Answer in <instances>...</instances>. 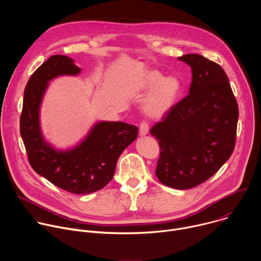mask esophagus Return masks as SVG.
Wrapping results in <instances>:
<instances>
[{"mask_svg":"<svg viewBox=\"0 0 261 261\" xmlns=\"http://www.w3.org/2000/svg\"><path fill=\"white\" fill-rule=\"evenodd\" d=\"M148 129H150V127H148V124H147L146 122L142 121V122L140 123V125H139V134H140L141 136L146 135V134L148 133Z\"/></svg>","mask_w":261,"mask_h":261,"instance_id":"esophagus-1","label":"esophagus"}]
</instances>
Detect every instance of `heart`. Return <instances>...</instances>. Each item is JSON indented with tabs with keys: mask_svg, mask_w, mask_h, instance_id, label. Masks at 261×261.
<instances>
[{
	"mask_svg": "<svg viewBox=\"0 0 261 261\" xmlns=\"http://www.w3.org/2000/svg\"><path fill=\"white\" fill-rule=\"evenodd\" d=\"M139 89L154 91L143 103L144 113L151 118H160L173 106L180 91V83L174 76L163 79L158 71L146 73L139 83Z\"/></svg>",
	"mask_w": 261,
	"mask_h": 261,
	"instance_id": "b5f03b06",
	"label": "heart"
}]
</instances>
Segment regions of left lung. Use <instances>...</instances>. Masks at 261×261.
<instances>
[{
	"mask_svg": "<svg viewBox=\"0 0 261 261\" xmlns=\"http://www.w3.org/2000/svg\"><path fill=\"white\" fill-rule=\"evenodd\" d=\"M177 59L191 67L189 94L152 127L151 134L160 147L157 177L168 187L186 190L208 179L231 156L239 107L219 64L196 54Z\"/></svg>",
	"mask_w": 261,
	"mask_h": 261,
	"instance_id": "obj_1",
	"label": "left lung"
}]
</instances>
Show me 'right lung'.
Segmentation results:
<instances>
[{"label": "right lung", "instance_id": "1", "mask_svg": "<svg viewBox=\"0 0 261 261\" xmlns=\"http://www.w3.org/2000/svg\"><path fill=\"white\" fill-rule=\"evenodd\" d=\"M80 72L71 58L56 55L32 74L23 93L20 135L29 163L37 173L67 192L88 194L104 188L113 179L120 155L137 138L138 129L123 122H99L71 150L57 151L45 142L39 109L48 82Z\"/></svg>", "mask_w": 261, "mask_h": 261}]
</instances>
